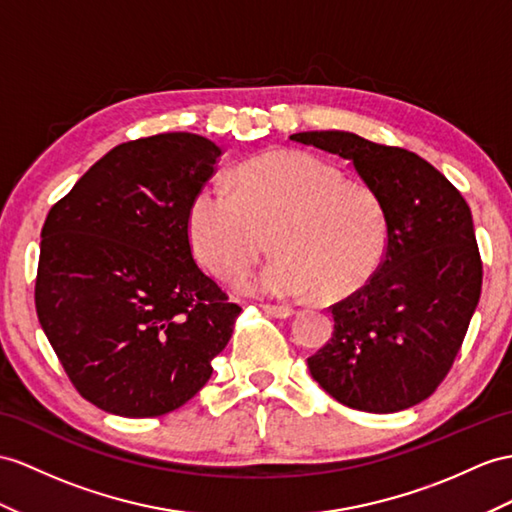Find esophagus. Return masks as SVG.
<instances>
[{"label":"esophagus","instance_id":"1","mask_svg":"<svg viewBox=\"0 0 512 512\" xmlns=\"http://www.w3.org/2000/svg\"><path fill=\"white\" fill-rule=\"evenodd\" d=\"M260 308H263L267 315L276 317V319H286V317H291V315L295 313V310H293L291 306H271V304H263Z\"/></svg>","mask_w":512,"mask_h":512}]
</instances>
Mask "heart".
I'll return each instance as SVG.
<instances>
[{
    "label": "heart",
    "mask_w": 512,
    "mask_h": 512,
    "mask_svg": "<svg viewBox=\"0 0 512 512\" xmlns=\"http://www.w3.org/2000/svg\"><path fill=\"white\" fill-rule=\"evenodd\" d=\"M267 232L278 254L241 286L284 299L354 293L378 269L386 245L378 197L306 152L245 160L232 171L230 189L206 184L191 199L193 252L223 280L256 263Z\"/></svg>",
    "instance_id": "b5f03b06"
}]
</instances>
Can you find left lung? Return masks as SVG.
Instances as JSON below:
<instances>
[{"mask_svg":"<svg viewBox=\"0 0 512 512\" xmlns=\"http://www.w3.org/2000/svg\"><path fill=\"white\" fill-rule=\"evenodd\" d=\"M291 141L352 162L386 221L384 258L369 282L334 304L332 339L306 363L336 402L397 413L430 397L463 345L482 289L471 210L428 160L339 130Z\"/></svg>","mask_w":512,"mask_h":512,"instance_id":"1","label":"left lung"}]
</instances>
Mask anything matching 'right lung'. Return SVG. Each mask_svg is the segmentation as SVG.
<instances>
[{
  "mask_svg": "<svg viewBox=\"0 0 512 512\" xmlns=\"http://www.w3.org/2000/svg\"><path fill=\"white\" fill-rule=\"evenodd\" d=\"M221 147L191 132L121 143L41 230L36 315L78 393L121 417L180 408L213 376L241 306L197 267L189 206Z\"/></svg>",
  "mask_w": 512,
  "mask_h": 512,
  "instance_id": "right-lung-1",
  "label": "right lung"
}]
</instances>
